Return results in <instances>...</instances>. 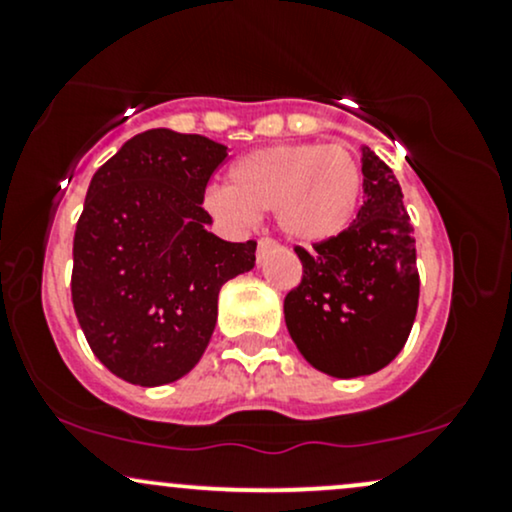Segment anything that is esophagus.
<instances>
[{
	"instance_id": "34e87169",
	"label": "esophagus",
	"mask_w": 512,
	"mask_h": 512,
	"mask_svg": "<svg viewBox=\"0 0 512 512\" xmlns=\"http://www.w3.org/2000/svg\"><path fill=\"white\" fill-rule=\"evenodd\" d=\"M274 248H276V243H274L272 238L257 240V262H262L264 255H267V252H272Z\"/></svg>"
}]
</instances>
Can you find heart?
<instances>
[{
	"mask_svg": "<svg viewBox=\"0 0 512 512\" xmlns=\"http://www.w3.org/2000/svg\"><path fill=\"white\" fill-rule=\"evenodd\" d=\"M361 192V166L344 146L274 144L240 156L228 170V185H209L202 204L233 228L274 209L286 238L317 245L349 228Z\"/></svg>",
	"mask_w": 512,
	"mask_h": 512,
	"instance_id": "1",
	"label": "heart"
}]
</instances>
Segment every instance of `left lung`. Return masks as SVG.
<instances>
[{
    "label": "left lung",
    "mask_w": 512,
    "mask_h": 512,
    "mask_svg": "<svg viewBox=\"0 0 512 512\" xmlns=\"http://www.w3.org/2000/svg\"><path fill=\"white\" fill-rule=\"evenodd\" d=\"M363 207L315 252L296 248L303 279L284 301L286 327L310 366L332 378L378 373L395 358L419 308L416 240L402 187L361 146Z\"/></svg>",
    "instance_id": "1"
}]
</instances>
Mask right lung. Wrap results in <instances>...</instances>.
Here are the masks:
<instances>
[{
  "instance_id": "right-lung-1",
  "label": "right lung",
  "mask_w": 512,
  "mask_h": 512,
  "mask_svg": "<svg viewBox=\"0 0 512 512\" xmlns=\"http://www.w3.org/2000/svg\"><path fill=\"white\" fill-rule=\"evenodd\" d=\"M228 146L146 129L88 185L74 233L72 303L98 361L132 385L190 373L207 349L219 291L255 267L257 243L207 231V182Z\"/></svg>"
}]
</instances>
